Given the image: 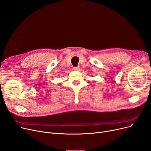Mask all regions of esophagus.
Listing matches in <instances>:
<instances>
[{
	"mask_svg": "<svg viewBox=\"0 0 151 151\" xmlns=\"http://www.w3.org/2000/svg\"><path fill=\"white\" fill-rule=\"evenodd\" d=\"M73 70H75V71H77V70H80V67L79 66H77V67H75L73 68Z\"/></svg>",
	"mask_w": 151,
	"mask_h": 151,
	"instance_id": "esophagus-1",
	"label": "esophagus"
}]
</instances>
